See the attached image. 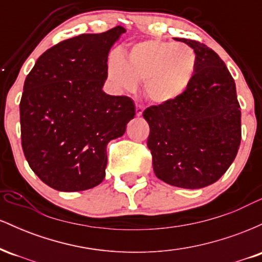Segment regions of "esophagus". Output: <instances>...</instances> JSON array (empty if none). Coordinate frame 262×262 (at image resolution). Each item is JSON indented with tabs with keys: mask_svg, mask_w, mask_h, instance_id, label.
Returning a JSON list of instances; mask_svg holds the SVG:
<instances>
[{
	"mask_svg": "<svg viewBox=\"0 0 262 262\" xmlns=\"http://www.w3.org/2000/svg\"><path fill=\"white\" fill-rule=\"evenodd\" d=\"M143 111H144V108L139 106V104H137V107H135V114H137L138 117H140L141 114H143Z\"/></svg>",
	"mask_w": 262,
	"mask_h": 262,
	"instance_id": "34e87169",
	"label": "esophagus"
}]
</instances>
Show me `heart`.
I'll return each instance as SVG.
<instances>
[{
	"mask_svg": "<svg viewBox=\"0 0 262 262\" xmlns=\"http://www.w3.org/2000/svg\"><path fill=\"white\" fill-rule=\"evenodd\" d=\"M197 54L187 44L146 39L123 55L113 53L107 62V77L118 90L133 91L143 81L144 96L155 104H171L188 91L197 73Z\"/></svg>",
	"mask_w": 262,
	"mask_h": 262,
	"instance_id": "obj_1",
	"label": "heart"
}]
</instances>
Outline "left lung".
I'll use <instances>...</instances> for the list:
<instances>
[{
    "label": "left lung",
    "instance_id": "1",
    "mask_svg": "<svg viewBox=\"0 0 262 262\" xmlns=\"http://www.w3.org/2000/svg\"><path fill=\"white\" fill-rule=\"evenodd\" d=\"M179 40L197 54L193 82L175 103L146 108L143 117L156 177L194 189L218 181L229 169L242 140V112L235 82L218 54L200 41Z\"/></svg>",
    "mask_w": 262,
    "mask_h": 262
}]
</instances>
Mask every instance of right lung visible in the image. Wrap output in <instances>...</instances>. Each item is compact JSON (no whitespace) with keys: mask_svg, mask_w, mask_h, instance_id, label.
Here are the masks:
<instances>
[{"mask_svg":"<svg viewBox=\"0 0 262 262\" xmlns=\"http://www.w3.org/2000/svg\"><path fill=\"white\" fill-rule=\"evenodd\" d=\"M125 29L81 34L54 45L28 74L19 104L22 148L31 169L58 191H85L106 176L107 144L134 118L127 96H110L108 53Z\"/></svg>","mask_w":262,"mask_h":262,"instance_id":"1","label":"right lung"}]
</instances>
